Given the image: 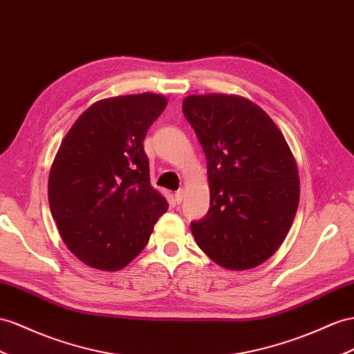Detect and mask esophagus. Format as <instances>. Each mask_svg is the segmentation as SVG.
Here are the masks:
<instances>
[{"label":"esophagus","instance_id":"34e87169","mask_svg":"<svg viewBox=\"0 0 354 354\" xmlns=\"http://www.w3.org/2000/svg\"><path fill=\"white\" fill-rule=\"evenodd\" d=\"M175 201H176V203H180L184 201V189H178V192L175 193Z\"/></svg>","mask_w":354,"mask_h":354}]
</instances>
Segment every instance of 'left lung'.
Segmentation results:
<instances>
[{
    "label": "left lung",
    "instance_id": "obj_1",
    "mask_svg": "<svg viewBox=\"0 0 354 354\" xmlns=\"http://www.w3.org/2000/svg\"><path fill=\"white\" fill-rule=\"evenodd\" d=\"M183 112L206 156L211 206L192 221L197 245L225 269L266 261L286 239L299 205L292 151L269 115L238 95H188Z\"/></svg>",
    "mask_w": 354,
    "mask_h": 354
}]
</instances>
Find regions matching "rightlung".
Returning <instances> with one entry per match:
<instances>
[{
	"label": "right lung",
	"instance_id": "add662e5",
	"mask_svg": "<svg viewBox=\"0 0 354 354\" xmlns=\"http://www.w3.org/2000/svg\"><path fill=\"white\" fill-rule=\"evenodd\" d=\"M166 106V97L151 93L100 100L61 143L49 174L50 212L68 250L91 268L129 265L167 211L143 151Z\"/></svg>",
	"mask_w": 354,
	"mask_h": 354
}]
</instances>
